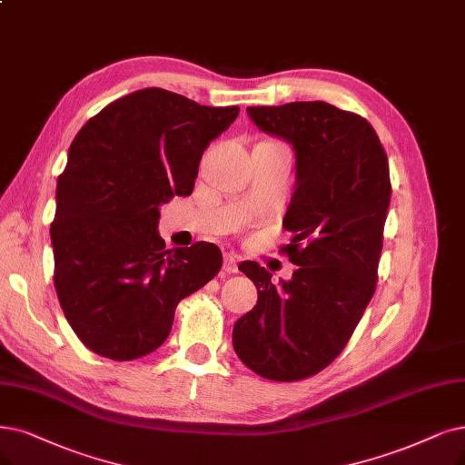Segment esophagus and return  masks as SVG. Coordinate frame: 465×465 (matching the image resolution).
<instances>
[{
  "label": "esophagus",
  "instance_id": "34e87169",
  "mask_svg": "<svg viewBox=\"0 0 465 465\" xmlns=\"http://www.w3.org/2000/svg\"><path fill=\"white\" fill-rule=\"evenodd\" d=\"M223 271H225L227 274L238 272V263H236V257L232 253H227L225 259H223Z\"/></svg>",
  "mask_w": 465,
  "mask_h": 465
}]
</instances>
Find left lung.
Wrapping results in <instances>:
<instances>
[{"mask_svg":"<svg viewBox=\"0 0 465 465\" xmlns=\"http://www.w3.org/2000/svg\"><path fill=\"white\" fill-rule=\"evenodd\" d=\"M248 114L295 151V193L284 217L293 238L281 252L297 269L274 286L255 262L238 267L253 281L257 305L236 321L232 345L262 378L297 381L340 355L376 292L389 163L368 120L333 104L248 106Z\"/></svg>","mask_w":465,"mask_h":465,"instance_id":"1","label":"left lung"}]
</instances>
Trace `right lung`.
I'll use <instances>...</instances> for the list:
<instances>
[{
  "label": "right lung",
  "mask_w": 465,
  "mask_h": 465,
  "mask_svg": "<svg viewBox=\"0 0 465 465\" xmlns=\"http://www.w3.org/2000/svg\"><path fill=\"white\" fill-rule=\"evenodd\" d=\"M238 106H202L146 87L110 103L74 137L51 223L54 290L82 343L134 361L170 336L175 307L219 272L215 244L168 250L160 206L189 196L208 144Z\"/></svg>",
  "instance_id": "add662e5"
}]
</instances>
